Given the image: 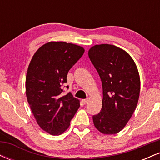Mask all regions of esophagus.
<instances>
[{
    "instance_id": "34e87169",
    "label": "esophagus",
    "mask_w": 160,
    "mask_h": 160,
    "mask_svg": "<svg viewBox=\"0 0 160 160\" xmlns=\"http://www.w3.org/2000/svg\"><path fill=\"white\" fill-rule=\"evenodd\" d=\"M89 98H86V99H82V103H84V104H86L88 102H89Z\"/></svg>"
}]
</instances>
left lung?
Wrapping results in <instances>:
<instances>
[{
	"instance_id": "left-lung-1",
	"label": "left lung",
	"mask_w": 160,
	"mask_h": 160,
	"mask_svg": "<svg viewBox=\"0 0 160 160\" xmlns=\"http://www.w3.org/2000/svg\"><path fill=\"white\" fill-rule=\"evenodd\" d=\"M88 55L103 89L102 110L92 117L94 126L102 134H117L127 124L138 102L141 82L137 66L127 52L114 45H95Z\"/></svg>"
}]
</instances>
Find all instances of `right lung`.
<instances>
[{"label": "right lung", "instance_id": "right-lung-1", "mask_svg": "<svg viewBox=\"0 0 160 160\" xmlns=\"http://www.w3.org/2000/svg\"><path fill=\"white\" fill-rule=\"evenodd\" d=\"M84 51L83 47L73 43L49 42L36 51L28 68V102L40 127L52 135L66 131L80 108L78 98L62 92L69 70Z\"/></svg>", "mask_w": 160, "mask_h": 160}]
</instances>
